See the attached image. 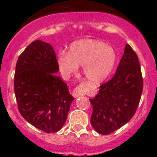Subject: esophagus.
I'll list each match as a JSON object with an SVG mask.
<instances>
[{
  "mask_svg": "<svg viewBox=\"0 0 157 157\" xmlns=\"http://www.w3.org/2000/svg\"><path fill=\"white\" fill-rule=\"evenodd\" d=\"M86 86H87L86 83H82L79 85L73 91L72 96L75 98H77V97L84 95L86 93Z\"/></svg>",
  "mask_w": 157,
  "mask_h": 157,
  "instance_id": "1",
  "label": "esophagus"
}]
</instances>
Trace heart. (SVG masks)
Instances as JSON below:
<instances>
[{
  "instance_id": "1",
  "label": "heart",
  "mask_w": 157,
  "mask_h": 157,
  "mask_svg": "<svg viewBox=\"0 0 157 157\" xmlns=\"http://www.w3.org/2000/svg\"><path fill=\"white\" fill-rule=\"evenodd\" d=\"M116 61V52L111 46L94 39L75 41L70 46L69 52H60L57 57L59 68L64 77L71 76L82 65V73L92 82L107 78Z\"/></svg>"
}]
</instances>
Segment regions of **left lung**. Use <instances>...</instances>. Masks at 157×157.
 I'll return each instance as SVG.
<instances>
[{"label": "left lung", "instance_id": "left-lung-1", "mask_svg": "<svg viewBox=\"0 0 157 157\" xmlns=\"http://www.w3.org/2000/svg\"><path fill=\"white\" fill-rule=\"evenodd\" d=\"M143 88L138 57L127 44L114 76L100 86L89 99L93 107L91 124L99 134L108 135L127 123L134 115Z\"/></svg>", "mask_w": 157, "mask_h": 157}]
</instances>
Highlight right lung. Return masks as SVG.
I'll return each mask as SVG.
<instances>
[{"label":"right lung","mask_w":157,"mask_h":157,"mask_svg":"<svg viewBox=\"0 0 157 157\" xmlns=\"http://www.w3.org/2000/svg\"><path fill=\"white\" fill-rule=\"evenodd\" d=\"M53 47L40 40L33 41L19 56L14 89L21 116L32 125L48 133L60 131L74 100L60 77Z\"/></svg>","instance_id":"right-lung-1"}]
</instances>
